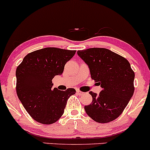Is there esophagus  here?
<instances>
[{"mask_svg": "<svg viewBox=\"0 0 150 150\" xmlns=\"http://www.w3.org/2000/svg\"><path fill=\"white\" fill-rule=\"evenodd\" d=\"M77 93H78V95H84V94H85V93H83V92L80 91V90H77Z\"/></svg>", "mask_w": 150, "mask_h": 150, "instance_id": "obj_1", "label": "esophagus"}]
</instances>
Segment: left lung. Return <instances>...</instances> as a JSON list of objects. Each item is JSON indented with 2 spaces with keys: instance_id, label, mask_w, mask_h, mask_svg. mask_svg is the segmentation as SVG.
I'll return each mask as SVG.
<instances>
[{
  "instance_id": "left-lung-1",
  "label": "left lung",
  "mask_w": 150,
  "mask_h": 150,
  "mask_svg": "<svg viewBox=\"0 0 150 150\" xmlns=\"http://www.w3.org/2000/svg\"><path fill=\"white\" fill-rule=\"evenodd\" d=\"M90 68L93 80L103 88L99 95L90 91L93 102L85 106L89 117L99 123L115 120L122 113L134 91V72L124 57L106 48L78 50Z\"/></svg>"
}]
</instances>
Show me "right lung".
Returning <instances> with one entry per match:
<instances>
[{
    "label": "right lung",
    "instance_id": "right-lung-1",
    "mask_svg": "<svg viewBox=\"0 0 150 150\" xmlns=\"http://www.w3.org/2000/svg\"><path fill=\"white\" fill-rule=\"evenodd\" d=\"M76 50L45 47L30 52L16 69V93L25 109L41 124L55 122L63 115L67 99L76 93L52 89V80L62 75Z\"/></svg>",
    "mask_w": 150,
    "mask_h": 150
}]
</instances>
